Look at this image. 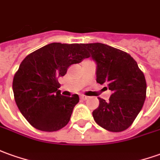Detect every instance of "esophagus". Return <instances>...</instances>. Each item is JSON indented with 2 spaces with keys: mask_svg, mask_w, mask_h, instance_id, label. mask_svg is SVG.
Segmentation results:
<instances>
[{
  "mask_svg": "<svg viewBox=\"0 0 160 160\" xmlns=\"http://www.w3.org/2000/svg\"><path fill=\"white\" fill-rule=\"evenodd\" d=\"M87 98H88L87 96H84V95H82V96H81V99H82V100H86Z\"/></svg>",
  "mask_w": 160,
  "mask_h": 160,
  "instance_id": "esophagus-1",
  "label": "esophagus"
}]
</instances>
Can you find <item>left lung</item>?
<instances>
[{"label":"left lung","mask_w":160,"mask_h":160,"mask_svg":"<svg viewBox=\"0 0 160 160\" xmlns=\"http://www.w3.org/2000/svg\"><path fill=\"white\" fill-rule=\"evenodd\" d=\"M97 63V82L112 94L109 101L98 98L92 115L103 129L118 132L130 127L145 103L146 82L137 62L128 53L103 43L82 44ZM106 88V87H105Z\"/></svg>","instance_id":"1"}]
</instances>
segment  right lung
I'll use <instances>...</instances> for the list:
<instances>
[{"mask_svg": "<svg viewBox=\"0 0 160 160\" xmlns=\"http://www.w3.org/2000/svg\"><path fill=\"white\" fill-rule=\"evenodd\" d=\"M88 57L82 43L53 42L24 58L15 74L13 91L17 107L33 127L56 132L69 123L79 97L61 95L57 78Z\"/></svg>", "mask_w": 160, "mask_h": 160, "instance_id": "1", "label": "right lung"}]
</instances>
